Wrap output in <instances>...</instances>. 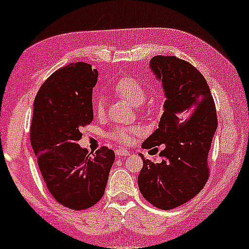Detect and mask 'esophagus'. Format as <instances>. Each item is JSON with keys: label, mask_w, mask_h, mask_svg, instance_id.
Here are the masks:
<instances>
[{"label": "esophagus", "mask_w": 249, "mask_h": 249, "mask_svg": "<svg viewBox=\"0 0 249 249\" xmlns=\"http://www.w3.org/2000/svg\"><path fill=\"white\" fill-rule=\"evenodd\" d=\"M115 154L117 156H125V155H130V151L127 148H124V147H120L118 148L117 151H115Z\"/></svg>", "instance_id": "obj_1"}]
</instances>
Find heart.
Returning <instances> with one entry per match:
<instances>
[{"instance_id": "b5f03b06", "label": "heart", "mask_w": 249, "mask_h": 249, "mask_svg": "<svg viewBox=\"0 0 249 249\" xmlns=\"http://www.w3.org/2000/svg\"><path fill=\"white\" fill-rule=\"evenodd\" d=\"M113 91L119 97L124 98L132 107H139L145 101V90L142 84L137 79L131 77H125L119 79L113 85ZM94 112L98 117H102L105 112L104 103L101 100L94 102ZM139 134V129L136 127H121L115 128L108 134V137L120 144H130L134 136Z\"/></svg>"}]
</instances>
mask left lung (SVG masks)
<instances>
[{"label": "left lung", "instance_id": "obj_1", "mask_svg": "<svg viewBox=\"0 0 249 249\" xmlns=\"http://www.w3.org/2000/svg\"><path fill=\"white\" fill-rule=\"evenodd\" d=\"M149 69L161 83L165 101L159 128L142 148L164 144L163 160L142 159L138 186L146 200L172 210L194 198L209 179L207 156L217 127L212 94L196 68L176 56L158 55Z\"/></svg>", "mask_w": 249, "mask_h": 249}]
</instances>
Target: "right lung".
Returning <instances> with one entry per match:
<instances>
[{"label":"right lung","mask_w":249,"mask_h":249,"mask_svg":"<svg viewBox=\"0 0 249 249\" xmlns=\"http://www.w3.org/2000/svg\"><path fill=\"white\" fill-rule=\"evenodd\" d=\"M97 70L70 63L51 74L34 101L30 141L52 196L71 210H86L104 195L114 152L80 147L81 128L93 121Z\"/></svg>","instance_id":"right-lung-1"}]
</instances>
